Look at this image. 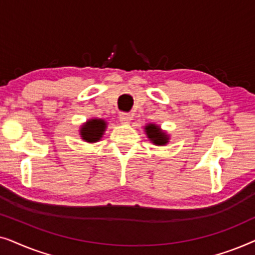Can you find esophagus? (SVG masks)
I'll list each match as a JSON object with an SVG mask.
<instances>
[{
	"instance_id": "obj_1",
	"label": "esophagus",
	"mask_w": 255,
	"mask_h": 255,
	"mask_svg": "<svg viewBox=\"0 0 255 255\" xmlns=\"http://www.w3.org/2000/svg\"><path fill=\"white\" fill-rule=\"evenodd\" d=\"M132 120V116L130 114H128V113H122L121 115H120V121L122 122V123H124V124H127V123H128V122H130Z\"/></svg>"
}]
</instances>
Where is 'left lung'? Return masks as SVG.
Segmentation results:
<instances>
[{"instance_id": "left-lung-1", "label": "left lung", "mask_w": 255, "mask_h": 255, "mask_svg": "<svg viewBox=\"0 0 255 255\" xmlns=\"http://www.w3.org/2000/svg\"><path fill=\"white\" fill-rule=\"evenodd\" d=\"M146 133H147L148 138L154 142L155 145H165L167 144V140H168V137L163 133V132L160 131V128L154 124H149L146 127Z\"/></svg>"}]
</instances>
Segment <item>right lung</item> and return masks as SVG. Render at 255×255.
I'll return each mask as SVG.
<instances>
[{
  "instance_id": "right-lung-1",
  "label": "right lung",
  "mask_w": 255,
  "mask_h": 255,
  "mask_svg": "<svg viewBox=\"0 0 255 255\" xmlns=\"http://www.w3.org/2000/svg\"><path fill=\"white\" fill-rule=\"evenodd\" d=\"M106 122L103 120H92L87 122L81 128V137L86 141L94 142L100 140L104 130H106Z\"/></svg>"
}]
</instances>
